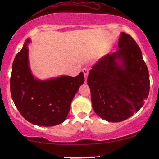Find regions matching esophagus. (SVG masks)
Masks as SVG:
<instances>
[{
    "label": "esophagus",
    "instance_id": "obj_1",
    "mask_svg": "<svg viewBox=\"0 0 159 159\" xmlns=\"http://www.w3.org/2000/svg\"><path fill=\"white\" fill-rule=\"evenodd\" d=\"M82 72L84 73V78H85V82H86V80H87V77H88V73H89L88 69H87V68H84V69H82Z\"/></svg>",
    "mask_w": 159,
    "mask_h": 159
}]
</instances>
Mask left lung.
<instances>
[{
  "instance_id": "left-lung-1",
  "label": "left lung",
  "mask_w": 159,
  "mask_h": 159,
  "mask_svg": "<svg viewBox=\"0 0 159 159\" xmlns=\"http://www.w3.org/2000/svg\"><path fill=\"white\" fill-rule=\"evenodd\" d=\"M118 47L93 66L87 80L93 110L111 122L126 120L138 112L150 90L148 70L134 39L121 32Z\"/></svg>"
}]
</instances>
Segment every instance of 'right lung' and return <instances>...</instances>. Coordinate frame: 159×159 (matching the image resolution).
Returning <instances> with one entry per match:
<instances>
[{"instance_id": "obj_1", "label": "right lung", "mask_w": 159, "mask_h": 159, "mask_svg": "<svg viewBox=\"0 0 159 159\" xmlns=\"http://www.w3.org/2000/svg\"><path fill=\"white\" fill-rule=\"evenodd\" d=\"M27 38L12 64L10 89L12 100L24 118L33 125L52 127L64 122L84 75L60 76L41 80L34 77L30 67Z\"/></svg>"}]
</instances>
